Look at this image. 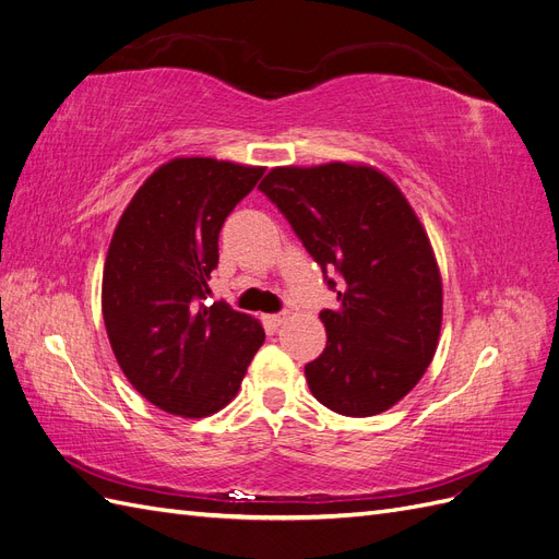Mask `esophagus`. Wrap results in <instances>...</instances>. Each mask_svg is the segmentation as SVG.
Wrapping results in <instances>:
<instances>
[{
	"mask_svg": "<svg viewBox=\"0 0 559 559\" xmlns=\"http://www.w3.org/2000/svg\"><path fill=\"white\" fill-rule=\"evenodd\" d=\"M284 317H286V314H265L263 321H265V324H267L270 329H277V326L282 324V321H284Z\"/></svg>",
	"mask_w": 559,
	"mask_h": 559,
	"instance_id": "obj_1",
	"label": "esophagus"
}]
</instances>
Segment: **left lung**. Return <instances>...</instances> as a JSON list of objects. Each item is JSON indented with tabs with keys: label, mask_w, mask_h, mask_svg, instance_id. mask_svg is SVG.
Here are the masks:
<instances>
[{
	"label": "left lung",
	"mask_w": 559,
	"mask_h": 559,
	"mask_svg": "<svg viewBox=\"0 0 559 559\" xmlns=\"http://www.w3.org/2000/svg\"><path fill=\"white\" fill-rule=\"evenodd\" d=\"M259 189L324 277H343L341 306L319 314L326 349L306 366L312 396L347 417L389 411L425 376L441 335L443 282L425 226L373 165L273 167Z\"/></svg>",
	"instance_id": "8db88e82"
}]
</instances>
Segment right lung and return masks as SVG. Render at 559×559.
<instances>
[{
	"label": "right lung",
	"mask_w": 559,
	"mask_h": 559,
	"mask_svg": "<svg viewBox=\"0 0 559 559\" xmlns=\"http://www.w3.org/2000/svg\"><path fill=\"white\" fill-rule=\"evenodd\" d=\"M263 173L200 156L167 160L132 195L111 235L103 317L114 357L130 384L170 415L226 408L265 341L259 319L205 302L218 230Z\"/></svg>",
	"instance_id": "1"
}]
</instances>
